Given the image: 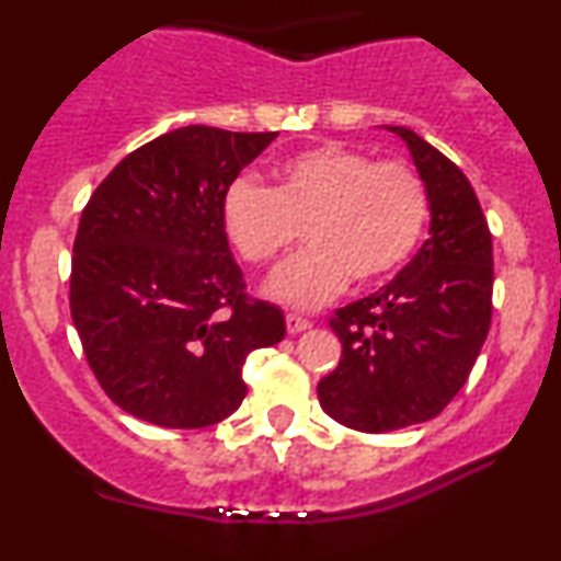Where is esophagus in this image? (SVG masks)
<instances>
[{
  "mask_svg": "<svg viewBox=\"0 0 561 561\" xmlns=\"http://www.w3.org/2000/svg\"><path fill=\"white\" fill-rule=\"evenodd\" d=\"M285 321H287L289 334H300V332H306V329H310V321L302 319V316H298V313H287Z\"/></svg>",
  "mask_w": 561,
  "mask_h": 561,
  "instance_id": "obj_1",
  "label": "esophagus"
}]
</instances>
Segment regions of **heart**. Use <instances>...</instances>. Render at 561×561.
Wrapping results in <instances>:
<instances>
[{
	"label": "heart",
	"mask_w": 561,
	"mask_h": 561,
	"mask_svg": "<svg viewBox=\"0 0 561 561\" xmlns=\"http://www.w3.org/2000/svg\"><path fill=\"white\" fill-rule=\"evenodd\" d=\"M428 221V193L404 161L323 144L274 170V185L234 180L221 198V229L245 263L266 266L298 240L310 248L268 276L266 295L293 308L334 300L353 276L374 285L413 255Z\"/></svg>",
	"instance_id": "heart-1"
}]
</instances>
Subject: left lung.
Instances as JSON below:
<instances>
[{
    "mask_svg": "<svg viewBox=\"0 0 561 561\" xmlns=\"http://www.w3.org/2000/svg\"><path fill=\"white\" fill-rule=\"evenodd\" d=\"M389 130L426 182L431 238L387 287L329 319L342 357L319 381V402L363 434L431 421L455 400L489 334L494 293L491 232L473 185L410 127Z\"/></svg>",
    "mask_w": 561,
    "mask_h": 561,
    "instance_id": "left-lung-1",
    "label": "left lung"
}]
</instances>
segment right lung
I'll use <instances>...</instances> for the list:
<instances>
[{"mask_svg":"<svg viewBox=\"0 0 561 561\" xmlns=\"http://www.w3.org/2000/svg\"><path fill=\"white\" fill-rule=\"evenodd\" d=\"M279 133L180 127L135 148L80 216L70 313L114 404L164 428H206L245 397L242 366L285 336L245 293L221 198Z\"/></svg>","mask_w":561,"mask_h":561,"instance_id":"obj_1","label":"right lung"}]
</instances>
